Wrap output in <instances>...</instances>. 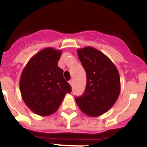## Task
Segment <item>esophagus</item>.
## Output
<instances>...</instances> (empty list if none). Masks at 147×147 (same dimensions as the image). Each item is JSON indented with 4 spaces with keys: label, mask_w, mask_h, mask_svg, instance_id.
<instances>
[{
    "label": "esophagus",
    "mask_w": 147,
    "mask_h": 147,
    "mask_svg": "<svg viewBox=\"0 0 147 147\" xmlns=\"http://www.w3.org/2000/svg\"><path fill=\"white\" fill-rule=\"evenodd\" d=\"M68 82H69L70 85H71V86H72V85H73V80H70V81Z\"/></svg>",
    "instance_id": "obj_1"
}]
</instances>
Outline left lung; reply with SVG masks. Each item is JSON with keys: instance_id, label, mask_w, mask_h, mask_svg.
I'll list each match as a JSON object with an SVG mask.
<instances>
[{"instance_id": "1", "label": "left lung", "mask_w": 147, "mask_h": 147, "mask_svg": "<svg viewBox=\"0 0 147 147\" xmlns=\"http://www.w3.org/2000/svg\"><path fill=\"white\" fill-rule=\"evenodd\" d=\"M77 54L86 72L87 83L82 96L75 98L76 102L88 116H99L107 112L119 98V71L107 56L94 48L79 49Z\"/></svg>"}]
</instances>
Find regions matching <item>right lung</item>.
Wrapping results in <instances>:
<instances>
[{"instance_id":"right-lung-1","label":"right lung","mask_w":147,"mask_h":147,"mask_svg":"<svg viewBox=\"0 0 147 147\" xmlns=\"http://www.w3.org/2000/svg\"><path fill=\"white\" fill-rule=\"evenodd\" d=\"M62 51L45 48L34 55L25 66L20 79L23 102L34 113L50 115L58 110L71 88L58 67Z\"/></svg>"}]
</instances>
